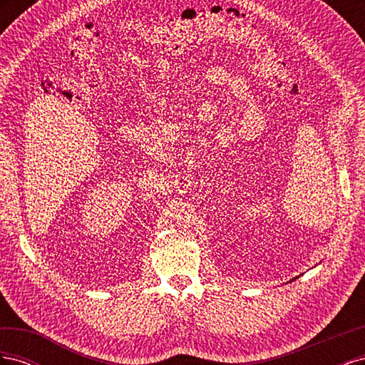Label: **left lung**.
Listing matches in <instances>:
<instances>
[{"label": "left lung", "mask_w": 365, "mask_h": 365, "mask_svg": "<svg viewBox=\"0 0 365 365\" xmlns=\"http://www.w3.org/2000/svg\"><path fill=\"white\" fill-rule=\"evenodd\" d=\"M292 280H294V279H292Z\"/></svg>", "instance_id": "left-lung-1"}]
</instances>
